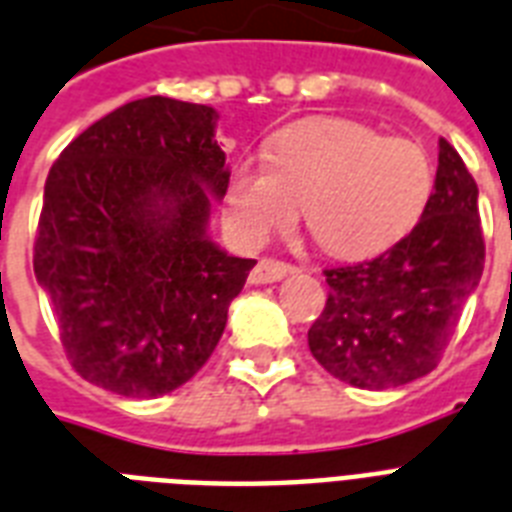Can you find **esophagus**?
I'll return each instance as SVG.
<instances>
[{"label":"esophagus","mask_w":512,"mask_h":512,"mask_svg":"<svg viewBox=\"0 0 512 512\" xmlns=\"http://www.w3.org/2000/svg\"><path fill=\"white\" fill-rule=\"evenodd\" d=\"M286 273H292V265L265 257V260H260V263L252 268V273H249V284H273V281H281Z\"/></svg>","instance_id":"esophagus-1"}]
</instances>
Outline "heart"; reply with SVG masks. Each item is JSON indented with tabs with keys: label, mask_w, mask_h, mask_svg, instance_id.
Returning <instances> with one entry per match:
<instances>
[{
	"label": "heart",
	"mask_w": 512,
	"mask_h": 512,
	"mask_svg": "<svg viewBox=\"0 0 512 512\" xmlns=\"http://www.w3.org/2000/svg\"><path fill=\"white\" fill-rule=\"evenodd\" d=\"M434 165L418 144L342 118L278 131L265 160L236 162L223 194L231 239L257 249L305 220L339 257H373L402 242L429 207Z\"/></svg>",
	"instance_id": "b5f03b06"
}]
</instances>
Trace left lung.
Listing matches in <instances>:
<instances>
[{
  "instance_id": "left-lung-1",
  "label": "left lung",
  "mask_w": 512,
  "mask_h": 512,
  "mask_svg": "<svg viewBox=\"0 0 512 512\" xmlns=\"http://www.w3.org/2000/svg\"><path fill=\"white\" fill-rule=\"evenodd\" d=\"M481 273L479 186L439 139L434 191L413 231L368 263L326 270L328 299L307 331L310 352L344 384H410L442 360Z\"/></svg>"
}]
</instances>
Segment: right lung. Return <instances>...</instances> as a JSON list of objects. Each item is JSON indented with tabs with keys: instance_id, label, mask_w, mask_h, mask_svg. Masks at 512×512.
Wrapping results in <instances>:
<instances>
[{
	"instance_id": "1",
	"label": "right lung",
	"mask_w": 512,
	"mask_h": 512,
	"mask_svg": "<svg viewBox=\"0 0 512 512\" xmlns=\"http://www.w3.org/2000/svg\"><path fill=\"white\" fill-rule=\"evenodd\" d=\"M215 123L207 105L136 99L49 170L33 273L70 365L107 392L147 400L186 384L255 268L207 236L231 176Z\"/></svg>"
}]
</instances>
